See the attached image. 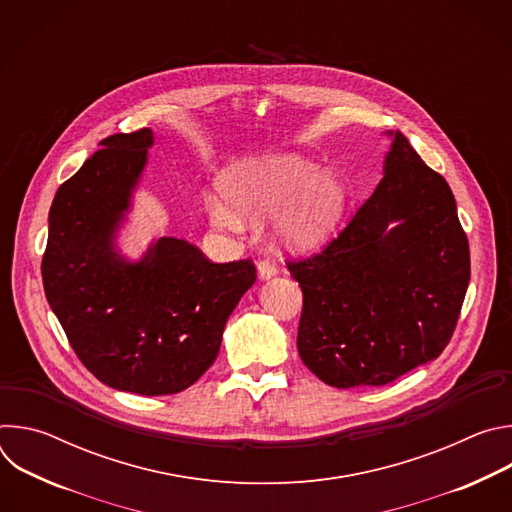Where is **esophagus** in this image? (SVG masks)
Instances as JSON below:
<instances>
[{"label":"esophagus","mask_w":512,"mask_h":512,"mask_svg":"<svg viewBox=\"0 0 512 512\" xmlns=\"http://www.w3.org/2000/svg\"><path fill=\"white\" fill-rule=\"evenodd\" d=\"M257 273H259V277H261V279H271V277L277 273V265H275V261H271L269 257L261 259V261L257 263Z\"/></svg>","instance_id":"esophagus-1"}]
</instances>
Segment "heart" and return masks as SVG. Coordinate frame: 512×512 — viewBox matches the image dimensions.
Listing matches in <instances>:
<instances>
[{
  "mask_svg": "<svg viewBox=\"0 0 512 512\" xmlns=\"http://www.w3.org/2000/svg\"><path fill=\"white\" fill-rule=\"evenodd\" d=\"M225 196H212L208 210L218 227L239 231L241 215L261 221L279 210L277 239L296 251L320 247L334 231L342 212L336 178L320 174L296 156H263L235 164L223 180Z\"/></svg>",
  "mask_w": 512,
  "mask_h": 512,
  "instance_id": "heart-1",
  "label": "heart"
}]
</instances>
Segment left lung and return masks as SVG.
Returning <instances> with one entry per match:
<instances>
[{
    "instance_id": "1",
    "label": "left lung",
    "mask_w": 512,
    "mask_h": 512,
    "mask_svg": "<svg viewBox=\"0 0 512 512\" xmlns=\"http://www.w3.org/2000/svg\"><path fill=\"white\" fill-rule=\"evenodd\" d=\"M385 176L346 229L287 261L304 294L298 352L338 389L389 385L448 346L470 281L456 198L401 131Z\"/></svg>"
}]
</instances>
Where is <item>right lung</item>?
<instances>
[{"instance_id":"obj_1","label":"right lung","mask_w":512,"mask_h":512,"mask_svg":"<svg viewBox=\"0 0 512 512\" xmlns=\"http://www.w3.org/2000/svg\"><path fill=\"white\" fill-rule=\"evenodd\" d=\"M152 143L148 127L101 141L58 188L42 257L46 300L81 362L107 387L148 397L180 393L208 371L257 279L251 259L212 263L176 237L139 261L115 249Z\"/></svg>"}]
</instances>
